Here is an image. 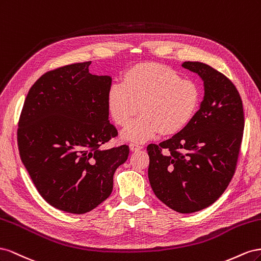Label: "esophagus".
<instances>
[{"label":"esophagus","instance_id":"1","mask_svg":"<svg viewBox=\"0 0 261 261\" xmlns=\"http://www.w3.org/2000/svg\"><path fill=\"white\" fill-rule=\"evenodd\" d=\"M129 147H130L131 152H139L140 150H142L143 146H141V145H139V144H137V143H130V144H129Z\"/></svg>","mask_w":261,"mask_h":261}]
</instances>
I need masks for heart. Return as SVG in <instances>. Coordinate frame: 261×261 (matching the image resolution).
<instances>
[{
    "mask_svg": "<svg viewBox=\"0 0 261 261\" xmlns=\"http://www.w3.org/2000/svg\"><path fill=\"white\" fill-rule=\"evenodd\" d=\"M201 89L195 82L182 80L176 70L159 63H141L126 71L121 84L107 94V107L114 121L124 126L125 141L144 142L160 132L164 137L185 130L197 115Z\"/></svg>",
    "mask_w": 261,
    "mask_h": 261,
    "instance_id": "b5f03b06",
    "label": "heart"
}]
</instances>
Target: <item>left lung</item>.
Masks as SVG:
<instances>
[{"label": "left lung", "mask_w": 261, "mask_h": 261, "mask_svg": "<svg viewBox=\"0 0 261 261\" xmlns=\"http://www.w3.org/2000/svg\"><path fill=\"white\" fill-rule=\"evenodd\" d=\"M203 81L204 96L189 125L150 144L148 180L163 203L193 213L217 201L234 175L244 131L240 93L225 75L201 62H184Z\"/></svg>", "instance_id": "1"}]
</instances>
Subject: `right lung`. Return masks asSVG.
<instances>
[{
	"label": "right lung",
	"instance_id": "add662e5",
	"mask_svg": "<svg viewBox=\"0 0 261 261\" xmlns=\"http://www.w3.org/2000/svg\"><path fill=\"white\" fill-rule=\"evenodd\" d=\"M92 62L44 73L29 89L18 122L21 162L40 196L57 209L92 211L114 187L116 169L129 146L103 148L118 135L108 120V75H94Z\"/></svg>",
	"mask_w": 261,
	"mask_h": 261
}]
</instances>
